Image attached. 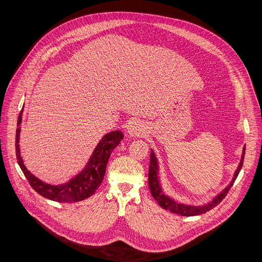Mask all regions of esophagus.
<instances>
[{
  "label": "esophagus",
  "mask_w": 262,
  "mask_h": 262,
  "mask_svg": "<svg viewBox=\"0 0 262 262\" xmlns=\"http://www.w3.org/2000/svg\"><path fill=\"white\" fill-rule=\"evenodd\" d=\"M127 134L129 137H141L145 134V127L142 123L135 121L129 125L127 129Z\"/></svg>",
  "instance_id": "esophagus-1"
}]
</instances>
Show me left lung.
<instances>
[{
  "instance_id": "8db88e82",
  "label": "left lung",
  "mask_w": 262,
  "mask_h": 262,
  "mask_svg": "<svg viewBox=\"0 0 262 262\" xmlns=\"http://www.w3.org/2000/svg\"><path fill=\"white\" fill-rule=\"evenodd\" d=\"M150 150H152V153H150V161H149V169H148V186H149L150 193H152L153 198L157 201V203L161 206L162 208H164L166 210L168 209L171 212L185 215V216H191V215H198V214L205 213V212L209 211L210 209H212L213 207H215L217 204L222 202V200L226 196L227 192L229 191V189L231 188L233 183H235L239 172L241 171V168L243 166L244 155H245V146H243L240 162L238 164L235 173H233L231 181L221 192H220V193H217L215 196H213L211 199V201H209L208 203L202 204V205H194V204L183 203V202H180L177 200H174L173 198H171L169 194H167L166 192H164V190L162 188L161 180H160L158 159L154 152V149L152 148Z\"/></svg>"
}]
</instances>
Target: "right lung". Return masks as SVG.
I'll return each mask as SVG.
<instances>
[{
    "label": "right lung",
    "instance_id": "1",
    "mask_svg": "<svg viewBox=\"0 0 262 262\" xmlns=\"http://www.w3.org/2000/svg\"><path fill=\"white\" fill-rule=\"evenodd\" d=\"M22 115L23 108L18 118V127L16 134L17 160L22 172L34 190L43 198L59 203H75L90 198L102 184L110 154L124 138L123 133L121 130H113L105 134L99 143L96 144L84 168L68 182L58 185H52L41 181L24 164L19 143Z\"/></svg>",
    "mask_w": 262,
    "mask_h": 262
}]
</instances>
